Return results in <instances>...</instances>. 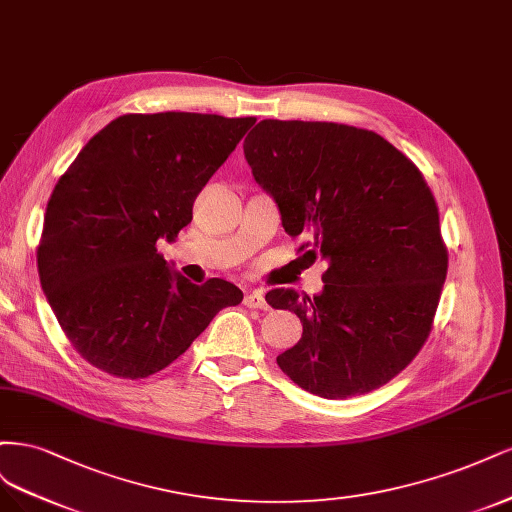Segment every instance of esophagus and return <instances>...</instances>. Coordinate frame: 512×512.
Listing matches in <instances>:
<instances>
[{"mask_svg": "<svg viewBox=\"0 0 512 512\" xmlns=\"http://www.w3.org/2000/svg\"><path fill=\"white\" fill-rule=\"evenodd\" d=\"M244 306L246 308H259V310H266V298H263V293L259 289H253L244 295Z\"/></svg>", "mask_w": 512, "mask_h": 512, "instance_id": "34e87169", "label": "esophagus"}]
</instances>
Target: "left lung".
Masks as SVG:
<instances>
[{"mask_svg":"<svg viewBox=\"0 0 512 512\" xmlns=\"http://www.w3.org/2000/svg\"><path fill=\"white\" fill-rule=\"evenodd\" d=\"M244 157L285 232L310 236L304 255L327 263L312 298L285 287L266 293L304 327L278 368L327 400L383 387L430 336L447 278L423 174L374 131L321 121H261L244 138Z\"/></svg>","mask_w":512,"mask_h":512,"instance_id":"obj_1","label":"left lung"}]
</instances>
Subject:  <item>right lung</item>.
I'll list each match as a JSON object with an SVG mask.
<instances>
[{
  "instance_id": "obj_1",
  "label": "right lung",
  "mask_w": 512,
  "mask_h": 512,
  "mask_svg": "<svg viewBox=\"0 0 512 512\" xmlns=\"http://www.w3.org/2000/svg\"><path fill=\"white\" fill-rule=\"evenodd\" d=\"M253 117L123 114L95 134L53 189L38 246L42 291L74 349L119 378L183 355L214 315L242 302L223 278L193 285L157 253Z\"/></svg>"
}]
</instances>
